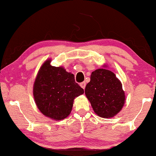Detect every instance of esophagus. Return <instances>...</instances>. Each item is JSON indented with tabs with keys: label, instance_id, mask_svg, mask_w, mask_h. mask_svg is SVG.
<instances>
[{
	"label": "esophagus",
	"instance_id": "34e87169",
	"mask_svg": "<svg viewBox=\"0 0 156 156\" xmlns=\"http://www.w3.org/2000/svg\"><path fill=\"white\" fill-rule=\"evenodd\" d=\"M80 85L82 88L84 89H85V87H86V83H85V82H83V83H81L80 84Z\"/></svg>",
	"mask_w": 156,
	"mask_h": 156
}]
</instances>
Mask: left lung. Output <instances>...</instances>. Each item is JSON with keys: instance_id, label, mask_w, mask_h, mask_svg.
Returning <instances> with one entry per match:
<instances>
[{"instance_id": "1", "label": "left lung", "mask_w": 156, "mask_h": 156, "mask_svg": "<svg viewBox=\"0 0 156 156\" xmlns=\"http://www.w3.org/2000/svg\"><path fill=\"white\" fill-rule=\"evenodd\" d=\"M84 91L94 112L100 117H113L125 104L122 84L114 73L105 68L91 73Z\"/></svg>"}]
</instances>
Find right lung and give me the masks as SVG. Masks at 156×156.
Here are the masks:
<instances>
[{
    "label": "right lung",
    "mask_w": 156,
    "mask_h": 156,
    "mask_svg": "<svg viewBox=\"0 0 156 156\" xmlns=\"http://www.w3.org/2000/svg\"><path fill=\"white\" fill-rule=\"evenodd\" d=\"M44 63L34 85V97L41 113L54 120H62L72 112L73 100L84 93L76 83L74 75L62 67Z\"/></svg>",
    "instance_id": "obj_1"
}]
</instances>
